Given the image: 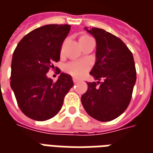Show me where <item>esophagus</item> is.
Instances as JSON below:
<instances>
[{
  "label": "esophagus",
  "mask_w": 153,
  "mask_h": 153,
  "mask_svg": "<svg viewBox=\"0 0 153 153\" xmlns=\"http://www.w3.org/2000/svg\"><path fill=\"white\" fill-rule=\"evenodd\" d=\"M72 81H73V82H74V83H76V82H78V81H79V80H78V79H76V78L73 77L72 78Z\"/></svg>",
  "instance_id": "esophagus-1"
}]
</instances>
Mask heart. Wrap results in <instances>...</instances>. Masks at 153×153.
I'll use <instances>...</instances> for the list:
<instances>
[{
    "instance_id": "1",
    "label": "heart",
    "mask_w": 153,
    "mask_h": 153,
    "mask_svg": "<svg viewBox=\"0 0 153 153\" xmlns=\"http://www.w3.org/2000/svg\"><path fill=\"white\" fill-rule=\"evenodd\" d=\"M88 37H89V36L83 35V36H81V39ZM64 69L68 74L72 75V76L80 77L83 75L85 72H86L89 69V64L88 62L86 61H72L68 63L65 65Z\"/></svg>"
}]
</instances>
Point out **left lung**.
Returning <instances> with one entry per match:
<instances>
[{"instance_id":"obj_1","label":"left lung","mask_w":153,"mask_h":153,"mask_svg":"<svg viewBox=\"0 0 153 153\" xmlns=\"http://www.w3.org/2000/svg\"><path fill=\"white\" fill-rule=\"evenodd\" d=\"M85 29L96 39V62L90 75L98 81L87 83L88 89L81 96V103L92 118L111 121L126 111L131 99L136 81L134 58L115 35L103 29Z\"/></svg>"}]
</instances>
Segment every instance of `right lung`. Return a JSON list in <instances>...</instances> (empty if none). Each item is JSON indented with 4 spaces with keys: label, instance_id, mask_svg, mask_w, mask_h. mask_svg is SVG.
Instances as JSON below:
<instances>
[{
    "label": "right lung",
    "instance_id": "1",
    "mask_svg": "<svg viewBox=\"0 0 153 153\" xmlns=\"http://www.w3.org/2000/svg\"><path fill=\"white\" fill-rule=\"evenodd\" d=\"M70 25H45L25 35L13 54L10 86L20 110L29 118L45 121L60 111L73 86L72 76L61 72L56 82L47 76L60 58Z\"/></svg>",
    "mask_w": 153,
    "mask_h": 153
}]
</instances>
